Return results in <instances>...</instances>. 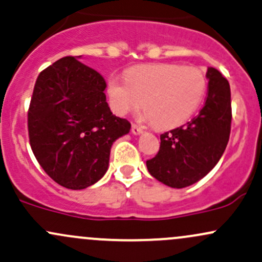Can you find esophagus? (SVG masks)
Here are the masks:
<instances>
[{
  "instance_id": "1",
  "label": "esophagus",
  "mask_w": 262,
  "mask_h": 262,
  "mask_svg": "<svg viewBox=\"0 0 262 262\" xmlns=\"http://www.w3.org/2000/svg\"><path fill=\"white\" fill-rule=\"evenodd\" d=\"M131 131H132V134H134V135H140V134H142V132H143V128L141 127V126L134 123V125H132V127H131Z\"/></svg>"
}]
</instances>
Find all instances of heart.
<instances>
[{
	"label": "heart",
	"instance_id": "obj_1",
	"mask_svg": "<svg viewBox=\"0 0 262 262\" xmlns=\"http://www.w3.org/2000/svg\"><path fill=\"white\" fill-rule=\"evenodd\" d=\"M207 90L202 70L176 63L132 67L126 77L111 75L107 82L108 103L119 116L146 108L145 119L161 130L177 127L200 107Z\"/></svg>",
	"mask_w": 262,
	"mask_h": 262
}]
</instances>
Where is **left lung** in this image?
I'll list each match as a JSON object with an SVG mask.
<instances>
[{"label": "left lung", "instance_id": "8db88e82", "mask_svg": "<svg viewBox=\"0 0 262 262\" xmlns=\"http://www.w3.org/2000/svg\"><path fill=\"white\" fill-rule=\"evenodd\" d=\"M207 97L201 111L186 125L160 136V150L147 160L148 172L170 187L195 184L215 167L221 159L231 130V91L229 81L213 67Z\"/></svg>", "mask_w": 262, "mask_h": 262}]
</instances>
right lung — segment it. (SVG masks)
<instances>
[{
	"label": "right lung",
	"mask_w": 262,
	"mask_h": 262,
	"mask_svg": "<svg viewBox=\"0 0 262 262\" xmlns=\"http://www.w3.org/2000/svg\"><path fill=\"white\" fill-rule=\"evenodd\" d=\"M80 57L60 58L38 75L27 115L36 160L53 181L71 190L105 175L112 143L131 128L112 115L102 76Z\"/></svg>",
	"instance_id": "add662e5"
}]
</instances>
